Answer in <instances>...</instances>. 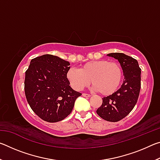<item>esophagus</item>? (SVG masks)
I'll return each instance as SVG.
<instances>
[{
	"label": "esophagus",
	"mask_w": 160,
	"mask_h": 160,
	"mask_svg": "<svg viewBox=\"0 0 160 160\" xmlns=\"http://www.w3.org/2000/svg\"><path fill=\"white\" fill-rule=\"evenodd\" d=\"M82 96H83V97H90L91 95H90V94H89L83 93V94H82Z\"/></svg>",
	"instance_id": "34e87169"
}]
</instances>
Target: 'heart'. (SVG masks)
Wrapping results in <instances>:
<instances>
[{
  "label": "heart",
  "mask_w": 160,
  "mask_h": 160,
  "mask_svg": "<svg viewBox=\"0 0 160 160\" xmlns=\"http://www.w3.org/2000/svg\"><path fill=\"white\" fill-rule=\"evenodd\" d=\"M70 85L75 90H82L92 82L94 90L103 95L114 93L123 78L122 67L116 62L99 60L88 62L80 69L70 68L66 73Z\"/></svg>",
  "instance_id": "obj_1"
}]
</instances>
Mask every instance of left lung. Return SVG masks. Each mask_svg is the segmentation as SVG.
Returning <instances> with one entry per match:
<instances>
[{
	"instance_id": "obj_1",
	"label": "left lung",
	"mask_w": 160,
	"mask_h": 160,
	"mask_svg": "<svg viewBox=\"0 0 160 160\" xmlns=\"http://www.w3.org/2000/svg\"><path fill=\"white\" fill-rule=\"evenodd\" d=\"M108 56L117 59L122 67L124 80L122 85L112 95L102 99L97 113L110 122H117L128 114L136 104L140 90V74L136 59L122 53H111Z\"/></svg>"
}]
</instances>
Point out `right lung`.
Wrapping results in <instances>:
<instances>
[{"label":"right lung","mask_w":160,"mask_h":160,"mask_svg":"<svg viewBox=\"0 0 160 160\" xmlns=\"http://www.w3.org/2000/svg\"><path fill=\"white\" fill-rule=\"evenodd\" d=\"M70 63L45 54L32 59L25 72V92L32 111L43 120H63L73 109L81 93L72 90L66 77Z\"/></svg>","instance_id":"add662e5"}]
</instances>
